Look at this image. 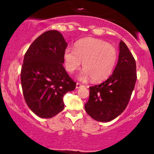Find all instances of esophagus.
I'll return each instance as SVG.
<instances>
[{"label": "esophagus", "mask_w": 154, "mask_h": 154, "mask_svg": "<svg viewBox=\"0 0 154 154\" xmlns=\"http://www.w3.org/2000/svg\"><path fill=\"white\" fill-rule=\"evenodd\" d=\"M83 85H82V84H81V83H76V85H75V88H81V87H83Z\"/></svg>", "instance_id": "esophagus-1"}]
</instances>
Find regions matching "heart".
Here are the masks:
<instances>
[{"instance_id": "1", "label": "heart", "mask_w": 154, "mask_h": 154, "mask_svg": "<svg viewBox=\"0 0 154 154\" xmlns=\"http://www.w3.org/2000/svg\"><path fill=\"white\" fill-rule=\"evenodd\" d=\"M118 54L114 47L102 40L86 38L75 43V50L66 48L64 52V65L67 71L72 73L83 62V71L79 79L86 81L102 82L112 73L117 62Z\"/></svg>"}]
</instances>
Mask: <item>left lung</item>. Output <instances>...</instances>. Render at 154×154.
<instances>
[{
	"instance_id": "left-lung-1",
	"label": "left lung",
	"mask_w": 154,
	"mask_h": 154,
	"mask_svg": "<svg viewBox=\"0 0 154 154\" xmlns=\"http://www.w3.org/2000/svg\"><path fill=\"white\" fill-rule=\"evenodd\" d=\"M137 80L136 63L123 41L112 75L104 83L90 87V97L85 104L88 115L95 121L109 122L123 113L129 102Z\"/></svg>"
}]
</instances>
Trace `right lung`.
Returning a JSON list of instances; mask_svg holds the SVG:
<instances>
[{"mask_svg": "<svg viewBox=\"0 0 154 154\" xmlns=\"http://www.w3.org/2000/svg\"><path fill=\"white\" fill-rule=\"evenodd\" d=\"M67 43L56 30L43 33L31 43L24 55L21 83L29 109L43 119H50L64 108L63 97L76 83L63 66Z\"/></svg>", "mask_w": 154, "mask_h": 154, "instance_id": "right-lung-1", "label": "right lung"}]
</instances>
